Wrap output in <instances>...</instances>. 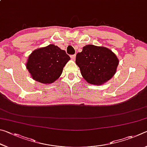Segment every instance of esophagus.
Listing matches in <instances>:
<instances>
[{
	"instance_id": "1",
	"label": "esophagus",
	"mask_w": 147,
	"mask_h": 147,
	"mask_svg": "<svg viewBox=\"0 0 147 147\" xmlns=\"http://www.w3.org/2000/svg\"><path fill=\"white\" fill-rule=\"evenodd\" d=\"M71 58L72 59H74L76 58V54H73V55H71Z\"/></svg>"
}]
</instances>
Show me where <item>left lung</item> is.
<instances>
[{"label": "left lung", "instance_id": "left-lung-1", "mask_svg": "<svg viewBox=\"0 0 147 147\" xmlns=\"http://www.w3.org/2000/svg\"><path fill=\"white\" fill-rule=\"evenodd\" d=\"M76 63L89 84L101 85L115 74L119 59L108 48L88 45L76 54Z\"/></svg>", "mask_w": 147, "mask_h": 147}]
</instances>
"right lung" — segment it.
<instances>
[{
  "mask_svg": "<svg viewBox=\"0 0 147 147\" xmlns=\"http://www.w3.org/2000/svg\"><path fill=\"white\" fill-rule=\"evenodd\" d=\"M70 57L58 46L49 45L35 50L29 56L26 68L32 78L42 84H51L62 73Z\"/></svg>",
  "mask_w": 147,
  "mask_h": 147,
  "instance_id": "add662e5",
  "label": "right lung"
}]
</instances>
